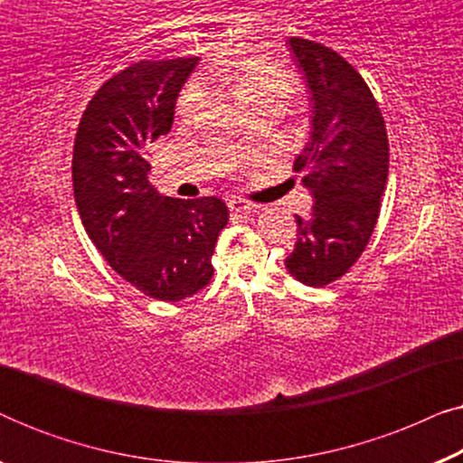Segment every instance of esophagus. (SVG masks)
<instances>
[{"label":"esophagus","mask_w":463,"mask_h":463,"mask_svg":"<svg viewBox=\"0 0 463 463\" xmlns=\"http://www.w3.org/2000/svg\"><path fill=\"white\" fill-rule=\"evenodd\" d=\"M227 206H230V211H233V213H250V211H257V208H261L259 204H252V202H249V200L238 198V195L227 198Z\"/></svg>","instance_id":"1"}]
</instances>
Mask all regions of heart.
I'll return each mask as SVG.
<instances>
[{
	"instance_id": "obj_1",
	"label": "heart",
	"mask_w": 463,
	"mask_h": 463,
	"mask_svg": "<svg viewBox=\"0 0 463 463\" xmlns=\"http://www.w3.org/2000/svg\"><path fill=\"white\" fill-rule=\"evenodd\" d=\"M217 75L230 81L233 92L238 94V99L242 100L246 107H250V109H257V107L271 103L284 105V100L290 97V92H293L295 88L293 75H290L287 69L263 59L238 62L236 67L221 69ZM204 94L206 88L200 80L189 81V84L183 88L179 103H176L179 116L192 118L194 113L200 109Z\"/></svg>"
}]
</instances>
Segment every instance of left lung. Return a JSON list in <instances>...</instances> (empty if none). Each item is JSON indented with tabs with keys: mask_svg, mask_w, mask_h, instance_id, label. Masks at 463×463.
<instances>
[{
	"mask_svg": "<svg viewBox=\"0 0 463 463\" xmlns=\"http://www.w3.org/2000/svg\"><path fill=\"white\" fill-rule=\"evenodd\" d=\"M312 94V132L295 160L314 198L306 219L295 214L297 242L288 274L325 287L345 274L375 230L388 181V135L377 100L356 69L322 43L290 37Z\"/></svg>",
	"mask_w": 463,
	"mask_h": 463,
	"instance_id": "8db88e82",
	"label": "left lung"
}]
</instances>
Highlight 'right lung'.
I'll use <instances>...</instances> for the list:
<instances>
[{"label":"right lung","instance_id":"right-lung-1","mask_svg":"<svg viewBox=\"0 0 463 463\" xmlns=\"http://www.w3.org/2000/svg\"><path fill=\"white\" fill-rule=\"evenodd\" d=\"M198 61H141L113 75L88 103L73 145L86 233L126 282L160 301H181L211 282L230 214L214 195L168 198L149 183V147L173 128L176 97Z\"/></svg>","mask_w":463,"mask_h":463}]
</instances>
